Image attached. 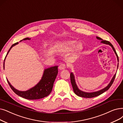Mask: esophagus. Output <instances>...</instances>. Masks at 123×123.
<instances>
[{
  "mask_svg": "<svg viewBox=\"0 0 123 123\" xmlns=\"http://www.w3.org/2000/svg\"><path fill=\"white\" fill-rule=\"evenodd\" d=\"M66 68V66L65 64H61L59 66V69H60V70H64V69H65Z\"/></svg>",
  "mask_w": 123,
  "mask_h": 123,
  "instance_id": "esophagus-1",
  "label": "esophagus"
}]
</instances>
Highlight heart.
Segmentation results:
<instances>
[{"label":"heart","instance_id":"obj_1","mask_svg":"<svg viewBox=\"0 0 123 123\" xmlns=\"http://www.w3.org/2000/svg\"><path fill=\"white\" fill-rule=\"evenodd\" d=\"M76 41L72 40L65 41L62 42V46L64 50L65 51H69L72 49L74 47V50L76 52H78L80 50L81 48V45L80 44H77L76 45Z\"/></svg>","mask_w":123,"mask_h":123}]
</instances>
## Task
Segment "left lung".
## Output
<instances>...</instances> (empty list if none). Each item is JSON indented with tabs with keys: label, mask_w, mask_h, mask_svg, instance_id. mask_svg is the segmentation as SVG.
I'll return each instance as SVG.
<instances>
[{
	"label": "left lung",
	"mask_w": 123,
	"mask_h": 123,
	"mask_svg": "<svg viewBox=\"0 0 123 123\" xmlns=\"http://www.w3.org/2000/svg\"><path fill=\"white\" fill-rule=\"evenodd\" d=\"M97 38L98 40H101V43H102L105 44H107V45H109L110 46H111V47L112 48H113V50H114L115 53L116 54L117 57V59H118V61L119 62V57L118 55H117L116 51L114 48V47H113V46L112 45V44L111 43L108 41H105V40H103L102 39H101L99 37H97ZM118 66H119V63L118 64ZM116 74H115L114 75V76H113V78L111 79V82H110V83L108 84V85L106 87H105V88H104V89H101L98 92H84L81 91V90H80L76 84L75 82V78H74V76L73 74V73H70V80H71V83L72 84V86L73 87V91L74 92V93H75L77 95L79 96V97H82V98H94L95 97H97V96H98L99 95H100L101 94H102L103 93H104V92H105L106 90H108L110 87L111 86V85L113 84V83L114 82V81L115 80V78L116 77Z\"/></svg>",
	"instance_id": "1"
}]
</instances>
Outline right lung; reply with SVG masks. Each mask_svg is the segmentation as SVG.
Masks as SVG:
<instances>
[{"label": "right lung", "instance_id": "obj_1", "mask_svg": "<svg viewBox=\"0 0 123 123\" xmlns=\"http://www.w3.org/2000/svg\"><path fill=\"white\" fill-rule=\"evenodd\" d=\"M30 39H31L29 38H26L24 39L23 40H29ZM23 40L20 41V42L22 41ZM18 44V42H17L13 44L11 46L6 56H5V58H6L8 53L12 47ZM5 58L4 59V61ZM3 68H4V62L3 63ZM58 66L51 67L45 69L43 75V76L40 82L34 87L25 92L19 91V90L14 88L10 84L8 80L7 79H6L10 88H12L15 93L19 95V97L31 100L38 99L44 98L50 94L52 90L53 84H54V82L58 74Z\"/></svg>", "mask_w": 123, "mask_h": 123}]
</instances>
